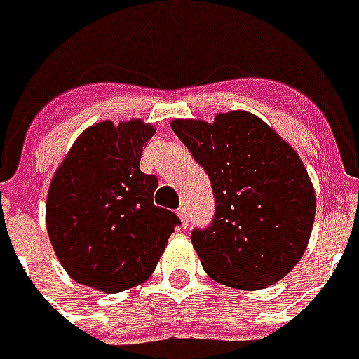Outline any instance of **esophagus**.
I'll return each instance as SVG.
<instances>
[{
	"mask_svg": "<svg viewBox=\"0 0 359 359\" xmlns=\"http://www.w3.org/2000/svg\"><path fill=\"white\" fill-rule=\"evenodd\" d=\"M177 216H180V220L184 222V226H188V220H189V210L186 204H182L180 210H177Z\"/></svg>",
	"mask_w": 359,
	"mask_h": 359,
	"instance_id": "1",
	"label": "esophagus"
}]
</instances>
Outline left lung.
Wrapping results in <instances>:
<instances>
[{"label": "left lung", "mask_w": 359, "mask_h": 359, "mask_svg": "<svg viewBox=\"0 0 359 359\" xmlns=\"http://www.w3.org/2000/svg\"><path fill=\"white\" fill-rule=\"evenodd\" d=\"M171 129L212 182V224L191 232L208 275L250 291L291 273L315 218L313 184L295 149L246 111L214 123L177 118Z\"/></svg>", "instance_id": "1"}]
</instances>
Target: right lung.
<instances>
[{"label": "right lung", "instance_id": "1", "mask_svg": "<svg viewBox=\"0 0 359 359\" xmlns=\"http://www.w3.org/2000/svg\"><path fill=\"white\" fill-rule=\"evenodd\" d=\"M153 125L102 121L74 141L46 200V228L76 283L118 293L157 266L180 218L153 204L157 177L139 170Z\"/></svg>", "mask_w": 359, "mask_h": 359}]
</instances>
